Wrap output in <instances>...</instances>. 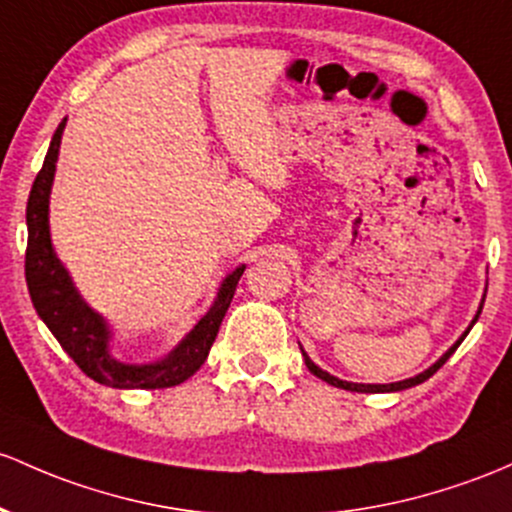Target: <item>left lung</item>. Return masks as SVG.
I'll return each instance as SVG.
<instances>
[{
	"label": "left lung",
	"mask_w": 512,
	"mask_h": 512,
	"mask_svg": "<svg viewBox=\"0 0 512 512\" xmlns=\"http://www.w3.org/2000/svg\"><path fill=\"white\" fill-rule=\"evenodd\" d=\"M486 299V296H484ZM479 313H481V308H479ZM479 313H476V318H479ZM476 318H474V323H476ZM469 330H471V325H469ZM469 330H466V333H469ZM466 333L462 335V338H459L457 342H454L452 347H449V350L445 352V355H442L440 359H437L435 364H432L430 369H425L423 374H418V376H413V379H406V381H396V384H350V381H342V379H338V376H333V374H328V372H323V369L320 367H316V364L311 362V359H308V355L306 352H303V359H306V367L311 369V374H316L318 379H323V381H328V384H333V386H338V389H345V391H359V393H384V391H403V389H411V386H415V384H423L425 379H430L432 374L437 372V369L442 367V364L447 362L449 357H452V352L457 350L459 345H462V340L466 338Z\"/></svg>",
	"instance_id": "8db88e82"
}]
</instances>
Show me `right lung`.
Segmentation results:
<instances>
[{"label":"right lung","instance_id":"add662e5","mask_svg":"<svg viewBox=\"0 0 512 512\" xmlns=\"http://www.w3.org/2000/svg\"><path fill=\"white\" fill-rule=\"evenodd\" d=\"M63 128L65 119L55 128L48 155L43 160L41 172L36 174V182H33L26 206V284L33 308L43 318V323L48 325L50 333L58 338L63 350L75 359L77 367L89 379L111 386V389H167V386L182 384L209 357V350L213 340H216L230 301H233L235 286L243 277L245 265L228 274L226 282L218 289V296L209 313L194 325L192 333L179 342L165 359L136 367V364H123L111 357L109 328H106L104 318L80 299L70 277H67L65 267L55 257L53 245H50L48 196Z\"/></svg>","mask_w":512,"mask_h":512}]
</instances>
